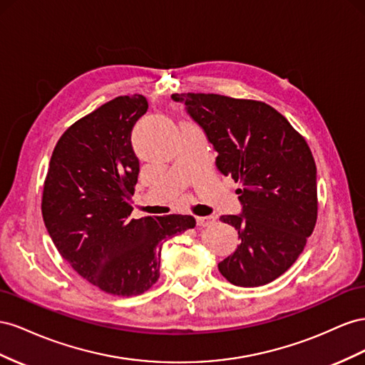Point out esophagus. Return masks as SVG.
Listing matches in <instances>:
<instances>
[{"label":"esophagus","mask_w":365,"mask_h":365,"mask_svg":"<svg viewBox=\"0 0 365 365\" xmlns=\"http://www.w3.org/2000/svg\"><path fill=\"white\" fill-rule=\"evenodd\" d=\"M195 222H197V226L203 227V226L211 225L214 222V217H197Z\"/></svg>","instance_id":"34e87169"}]
</instances>
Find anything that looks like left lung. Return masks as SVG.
Masks as SVG:
<instances>
[{
    "label": "left lung",
    "mask_w": 365,
    "mask_h": 365,
    "mask_svg": "<svg viewBox=\"0 0 365 365\" xmlns=\"http://www.w3.org/2000/svg\"><path fill=\"white\" fill-rule=\"evenodd\" d=\"M171 99L185 103L212 143L217 170L243 185L242 212L220 217L240 245L218 270L240 287L270 283L297 262L317 223V165L307 142L264 102L205 93Z\"/></svg>",
    "instance_id": "obj_1"
}]
</instances>
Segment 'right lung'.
<instances>
[{
  "label": "right lung",
  "mask_w": 365,
  "mask_h": 365,
  "mask_svg": "<svg viewBox=\"0 0 365 365\" xmlns=\"http://www.w3.org/2000/svg\"><path fill=\"white\" fill-rule=\"evenodd\" d=\"M148 110L119 96L62 134L50 159L43 218L62 258L93 286L133 297L159 279L162 245L195 226L192 215L130 218L139 159L131 131Z\"/></svg>",
  "instance_id": "right-lung-1"
}]
</instances>
